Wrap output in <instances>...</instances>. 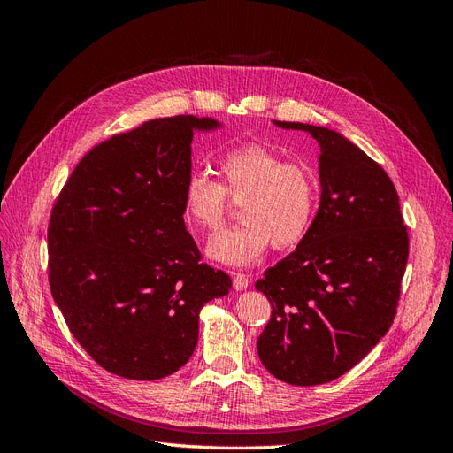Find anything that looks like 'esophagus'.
<instances>
[{
    "instance_id": "1",
    "label": "esophagus",
    "mask_w": 453,
    "mask_h": 453,
    "mask_svg": "<svg viewBox=\"0 0 453 453\" xmlns=\"http://www.w3.org/2000/svg\"><path fill=\"white\" fill-rule=\"evenodd\" d=\"M232 285H234L236 291L248 289L250 276H248V273H243V272H232Z\"/></svg>"
}]
</instances>
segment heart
Returning a JSON list of instances; mask_svg holds the SVG:
<instances>
[{"instance_id": "1", "label": "heart", "mask_w": 453, "mask_h": 453, "mask_svg": "<svg viewBox=\"0 0 453 453\" xmlns=\"http://www.w3.org/2000/svg\"><path fill=\"white\" fill-rule=\"evenodd\" d=\"M217 173L221 181L193 172L183 187L185 217L202 230H217L230 198L242 200L243 223L210 242L213 258L245 266L263 257L270 243L289 250L306 238L319 205L318 175L306 164L285 162L278 150L245 142L219 155Z\"/></svg>"}]
</instances>
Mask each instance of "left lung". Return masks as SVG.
Masks as SVG:
<instances>
[{
    "instance_id": "8db88e82",
    "label": "left lung",
    "mask_w": 453,
    "mask_h": 453,
    "mask_svg": "<svg viewBox=\"0 0 453 453\" xmlns=\"http://www.w3.org/2000/svg\"><path fill=\"white\" fill-rule=\"evenodd\" d=\"M304 130L321 147V203L298 248L255 283L270 300L260 363L291 386L346 374L389 331L408 260V230L389 175L334 130Z\"/></svg>"
}]
</instances>
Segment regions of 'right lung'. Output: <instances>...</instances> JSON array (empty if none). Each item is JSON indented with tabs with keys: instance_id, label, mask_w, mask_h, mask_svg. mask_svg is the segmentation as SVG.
Masks as SVG:
<instances>
[{
	"instance_id": "add662e5",
	"label": "right lung",
	"mask_w": 453,
	"mask_h": 453,
	"mask_svg": "<svg viewBox=\"0 0 453 453\" xmlns=\"http://www.w3.org/2000/svg\"><path fill=\"white\" fill-rule=\"evenodd\" d=\"M213 119H155L94 145L52 205L49 285L73 338L107 372L160 380L198 342V313L232 287L202 263L183 221L195 130Z\"/></svg>"
}]
</instances>
